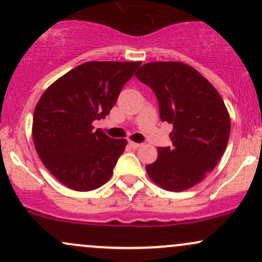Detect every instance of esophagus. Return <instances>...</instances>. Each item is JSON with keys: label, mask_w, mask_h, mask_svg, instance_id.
<instances>
[{"label": "esophagus", "mask_w": 262, "mask_h": 262, "mask_svg": "<svg viewBox=\"0 0 262 262\" xmlns=\"http://www.w3.org/2000/svg\"><path fill=\"white\" fill-rule=\"evenodd\" d=\"M128 144H129V145H130L132 148H133V149H138V148H140L141 145H143V144L135 143V141H132V140H129V141H128Z\"/></svg>", "instance_id": "34e87169"}]
</instances>
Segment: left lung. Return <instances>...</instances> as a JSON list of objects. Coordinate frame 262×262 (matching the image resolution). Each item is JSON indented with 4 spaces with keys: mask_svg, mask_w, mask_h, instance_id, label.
<instances>
[{
    "mask_svg": "<svg viewBox=\"0 0 262 262\" xmlns=\"http://www.w3.org/2000/svg\"><path fill=\"white\" fill-rule=\"evenodd\" d=\"M135 76L155 92L161 121L173 125L172 146L158 148L156 161L145 167L150 180L172 192L193 187L214 169L227 148L230 117L223 98L183 62H148Z\"/></svg>",
    "mask_w": 262,
    "mask_h": 262,
    "instance_id": "1",
    "label": "left lung"
}]
</instances>
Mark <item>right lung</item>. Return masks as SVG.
<instances>
[{
    "instance_id": "1",
    "label": "right lung",
    "mask_w": 262,
    "mask_h": 262,
    "mask_svg": "<svg viewBox=\"0 0 262 262\" xmlns=\"http://www.w3.org/2000/svg\"><path fill=\"white\" fill-rule=\"evenodd\" d=\"M141 61L83 62L45 90L32 134L44 166L66 187L86 192L113 173L127 140L112 139L92 123L104 118Z\"/></svg>"
}]
</instances>
